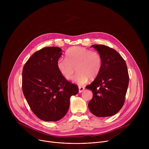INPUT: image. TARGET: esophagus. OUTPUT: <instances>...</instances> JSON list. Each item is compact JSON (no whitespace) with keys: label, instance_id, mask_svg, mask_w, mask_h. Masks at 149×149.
Wrapping results in <instances>:
<instances>
[{"label":"esophagus","instance_id":"esophagus-1","mask_svg":"<svg viewBox=\"0 0 149 149\" xmlns=\"http://www.w3.org/2000/svg\"><path fill=\"white\" fill-rule=\"evenodd\" d=\"M84 90V88H83L82 86H79V93L82 92Z\"/></svg>","mask_w":149,"mask_h":149}]
</instances>
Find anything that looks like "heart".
Instances as JSON below:
<instances>
[{
  "label": "heart",
  "mask_w": 149,
  "mask_h": 149,
  "mask_svg": "<svg viewBox=\"0 0 149 149\" xmlns=\"http://www.w3.org/2000/svg\"><path fill=\"white\" fill-rule=\"evenodd\" d=\"M103 66V58L101 54L81 46H74L66 52V58H60L57 62V68L67 80L72 79L75 72L77 73L73 78V82L82 85L88 80L96 79Z\"/></svg>",
  "instance_id": "1"
}]
</instances>
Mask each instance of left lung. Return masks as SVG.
Returning <instances> with one entry per match:
<instances>
[{
  "mask_svg": "<svg viewBox=\"0 0 149 149\" xmlns=\"http://www.w3.org/2000/svg\"><path fill=\"white\" fill-rule=\"evenodd\" d=\"M91 47L102 56L103 66L100 74L86 88L92 91L88 107L97 116H113L122 108L129 85L126 62L115 49L103 45Z\"/></svg>",
  "mask_w": 149,
  "mask_h": 149,
  "instance_id": "left-lung-1",
  "label": "left lung"
}]
</instances>
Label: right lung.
<instances>
[{"label": "right lung", "instance_id": "1", "mask_svg": "<svg viewBox=\"0 0 149 149\" xmlns=\"http://www.w3.org/2000/svg\"><path fill=\"white\" fill-rule=\"evenodd\" d=\"M62 50L46 47L33 54L23 66L22 90L31 109L45 121H57L67 113L70 98L79 92L75 84L68 81L57 68Z\"/></svg>", "mask_w": 149, "mask_h": 149}]
</instances>
